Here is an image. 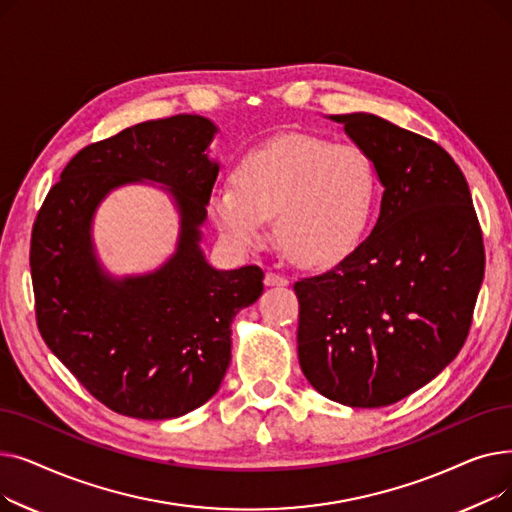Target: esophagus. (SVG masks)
Segmentation results:
<instances>
[{
	"label": "esophagus",
	"mask_w": 512,
	"mask_h": 512,
	"mask_svg": "<svg viewBox=\"0 0 512 512\" xmlns=\"http://www.w3.org/2000/svg\"><path fill=\"white\" fill-rule=\"evenodd\" d=\"M290 280L286 278V276H282V274H278V272H274V270H270L265 274V286H286Z\"/></svg>",
	"instance_id": "34e87169"
}]
</instances>
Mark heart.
Wrapping results in <instances>:
<instances>
[{
	"label": "heart",
	"mask_w": 512,
	"mask_h": 512,
	"mask_svg": "<svg viewBox=\"0 0 512 512\" xmlns=\"http://www.w3.org/2000/svg\"><path fill=\"white\" fill-rule=\"evenodd\" d=\"M378 201L367 153L313 137H282L253 149L234 186L211 195L215 226L236 249H253L276 218L284 253L303 267H332L361 242Z\"/></svg>",
	"instance_id": "b5f03b06"
}]
</instances>
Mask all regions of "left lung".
I'll return each mask as SVG.
<instances>
[{"instance_id":"8db88e82","label":"left lung","mask_w":512,"mask_h":512,"mask_svg":"<svg viewBox=\"0 0 512 512\" xmlns=\"http://www.w3.org/2000/svg\"><path fill=\"white\" fill-rule=\"evenodd\" d=\"M332 120L373 161L384 195L351 255L294 284L299 361L326 398L388 407L459 355L486 251L469 184L438 143L373 114Z\"/></svg>"}]
</instances>
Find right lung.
Returning a JSON list of instances; mask_svg holds the SVG:
<instances>
[{
  "label": "right lung",
  "instance_id": "add662e5",
  "mask_svg": "<svg viewBox=\"0 0 512 512\" xmlns=\"http://www.w3.org/2000/svg\"><path fill=\"white\" fill-rule=\"evenodd\" d=\"M215 128L180 114L130 126L80 149L37 213L31 276L37 328L74 378L110 411L172 419L218 392L230 365V324L263 292V270L218 272L205 261L199 226L218 164L207 159ZM155 179L183 215L175 257L157 273L112 281L90 245V220L112 187Z\"/></svg>",
  "mask_w": 512,
  "mask_h": 512
}]
</instances>
